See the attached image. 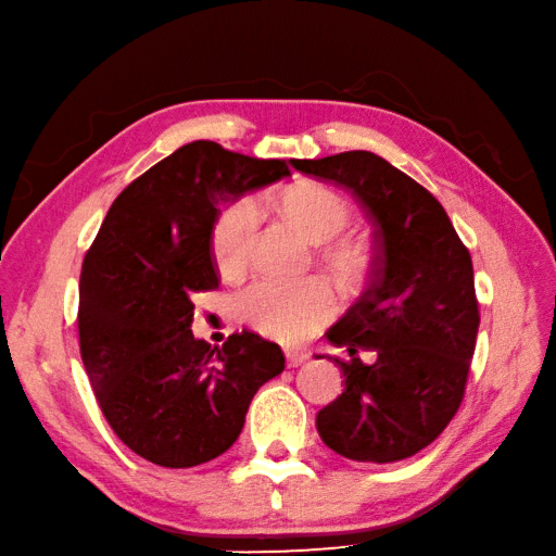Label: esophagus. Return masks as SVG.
<instances>
[{"mask_svg": "<svg viewBox=\"0 0 556 556\" xmlns=\"http://www.w3.org/2000/svg\"><path fill=\"white\" fill-rule=\"evenodd\" d=\"M286 361H288V368H300L308 361V354L302 349H286Z\"/></svg>", "mask_w": 556, "mask_h": 556, "instance_id": "esophagus-1", "label": "esophagus"}]
</instances>
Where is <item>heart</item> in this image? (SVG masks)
<instances>
[{
	"mask_svg": "<svg viewBox=\"0 0 556 556\" xmlns=\"http://www.w3.org/2000/svg\"><path fill=\"white\" fill-rule=\"evenodd\" d=\"M276 210L304 240L314 242L318 260L337 276L344 280L363 278V248L356 240L340 236L351 222V207L342 195L316 184H296L278 195ZM256 228L260 212L248 198L231 202L214 219L210 250L224 278H238L245 270ZM334 308V290L323 278H306L296 286L254 282L236 302L238 316L250 328L280 342L304 340L332 318Z\"/></svg>",
	"mask_w": 556,
	"mask_h": 556,
	"instance_id": "1",
	"label": "heart"
}]
</instances>
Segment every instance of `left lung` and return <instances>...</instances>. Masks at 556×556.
<instances>
[{"instance_id":"obj_1","label":"left lung","mask_w":556,"mask_h":556,"mask_svg":"<svg viewBox=\"0 0 556 556\" xmlns=\"http://www.w3.org/2000/svg\"><path fill=\"white\" fill-rule=\"evenodd\" d=\"M292 167L349 188L377 248L368 290L328 330L351 358H334L344 391L316 429L342 457L396 463L427 448L463 403L479 332L471 256L441 202L380 155L346 151ZM358 350L376 363L365 366Z\"/></svg>"}]
</instances>
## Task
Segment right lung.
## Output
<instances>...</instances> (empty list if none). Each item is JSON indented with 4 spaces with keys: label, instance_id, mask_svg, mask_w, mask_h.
Wrapping results in <instances>:
<instances>
[{
    "label": "right lung",
    "instance_id": "add662e5",
    "mask_svg": "<svg viewBox=\"0 0 556 556\" xmlns=\"http://www.w3.org/2000/svg\"><path fill=\"white\" fill-rule=\"evenodd\" d=\"M290 176L193 141L131 181L108 210L79 274V351L119 441L148 463L195 467L240 437L256 391L286 370L278 344L193 334V294L219 286L210 233L219 205Z\"/></svg>",
    "mask_w": 556,
    "mask_h": 556
}]
</instances>
